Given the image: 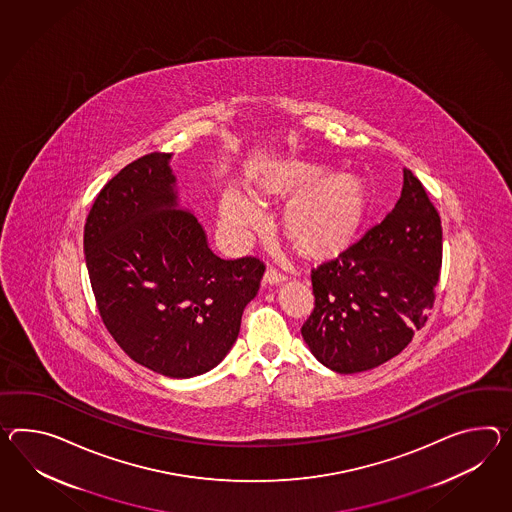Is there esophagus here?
Here are the masks:
<instances>
[{
  "label": "esophagus",
  "instance_id": "34e87169",
  "mask_svg": "<svg viewBox=\"0 0 512 512\" xmlns=\"http://www.w3.org/2000/svg\"><path fill=\"white\" fill-rule=\"evenodd\" d=\"M287 279V275L281 274L279 270H275V268H268L266 272H264V283L266 285H279V283H283Z\"/></svg>",
  "mask_w": 512,
  "mask_h": 512
}]
</instances>
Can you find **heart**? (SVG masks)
<instances>
[{"label":"heart","mask_w":512,"mask_h":512,"mask_svg":"<svg viewBox=\"0 0 512 512\" xmlns=\"http://www.w3.org/2000/svg\"><path fill=\"white\" fill-rule=\"evenodd\" d=\"M307 181V175L294 166L277 170L268 181V190L298 187ZM361 190L351 177H333L316 187L303 190L290 203L287 227L290 235L307 250L322 251L335 246L357 224L361 214ZM222 222L238 235L261 224L262 212L257 203L238 194L225 192L222 200Z\"/></svg>","instance_id":"heart-1"}]
</instances>
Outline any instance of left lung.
Instances as JSON below:
<instances>
[{"mask_svg": "<svg viewBox=\"0 0 512 512\" xmlns=\"http://www.w3.org/2000/svg\"><path fill=\"white\" fill-rule=\"evenodd\" d=\"M440 266V216L405 168L401 196L385 220L312 268L314 309L301 327L305 344L338 374L390 361L427 322Z\"/></svg>", "mask_w": 512, "mask_h": 512, "instance_id": "obj_1", "label": "left lung"}]
</instances>
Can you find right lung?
I'll use <instances>...</instances> for the list:
<instances>
[{
	"label": "right lung",
	"instance_id": "right-lung-1",
	"mask_svg": "<svg viewBox=\"0 0 512 512\" xmlns=\"http://www.w3.org/2000/svg\"><path fill=\"white\" fill-rule=\"evenodd\" d=\"M172 153L127 164L101 188L85 224V259L101 320L133 361L188 379L224 361L264 262L212 253L179 209Z\"/></svg>",
	"mask_w": 512,
	"mask_h": 512
}]
</instances>
